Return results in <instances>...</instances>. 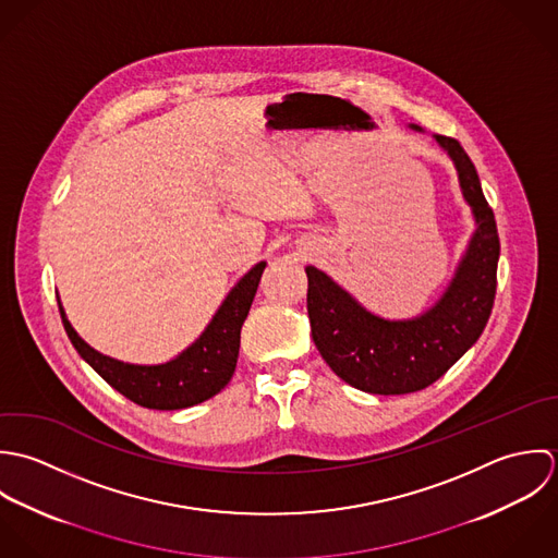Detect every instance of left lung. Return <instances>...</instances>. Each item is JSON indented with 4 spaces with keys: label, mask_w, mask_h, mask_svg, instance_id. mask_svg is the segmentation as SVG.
Returning <instances> with one entry per match:
<instances>
[{
    "label": "left lung",
    "mask_w": 558,
    "mask_h": 558,
    "mask_svg": "<svg viewBox=\"0 0 558 558\" xmlns=\"http://www.w3.org/2000/svg\"><path fill=\"white\" fill-rule=\"evenodd\" d=\"M423 131L418 124H410ZM450 157L474 232L440 295L425 313L386 319L364 308L326 271L308 265V319L322 357L349 386L373 395H408L432 386L478 340L496 298L500 239L474 163L461 144L434 135Z\"/></svg>",
    "instance_id": "obj_1"
}]
</instances>
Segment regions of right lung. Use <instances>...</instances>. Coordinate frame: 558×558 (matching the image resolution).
<instances>
[{
    "label": "right lung",
    "mask_w": 558,
    "mask_h": 558,
    "mask_svg": "<svg viewBox=\"0 0 558 558\" xmlns=\"http://www.w3.org/2000/svg\"><path fill=\"white\" fill-rule=\"evenodd\" d=\"M267 263H256L223 298L214 319L187 349L161 364H131L90 347L75 332L60 304L64 330L77 353L129 401L148 410H183L216 397L230 381L236 357L241 326L250 313Z\"/></svg>",
    "instance_id": "right-lung-1"
}]
</instances>
